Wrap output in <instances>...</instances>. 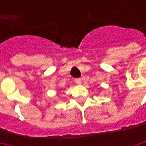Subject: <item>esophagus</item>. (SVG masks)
<instances>
[{
  "label": "esophagus",
  "instance_id": "esophagus-1",
  "mask_svg": "<svg viewBox=\"0 0 146 146\" xmlns=\"http://www.w3.org/2000/svg\"><path fill=\"white\" fill-rule=\"evenodd\" d=\"M75 83H76V84H78V85H80V84H81V83H82V80L80 79V78L76 79L75 80Z\"/></svg>",
  "mask_w": 146,
  "mask_h": 146
}]
</instances>
